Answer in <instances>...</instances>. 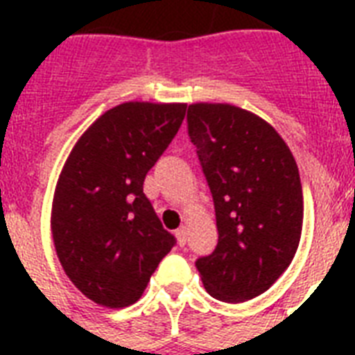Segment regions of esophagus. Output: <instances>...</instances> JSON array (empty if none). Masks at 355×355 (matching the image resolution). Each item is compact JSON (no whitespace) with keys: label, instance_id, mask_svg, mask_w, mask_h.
<instances>
[{"label":"esophagus","instance_id":"esophagus-1","mask_svg":"<svg viewBox=\"0 0 355 355\" xmlns=\"http://www.w3.org/2000/svg\"><path fill=\"white\" fill-rule=\"evenodd\" d=\"M175 236H177V239L180 245H186V241H188V227L178 228L177 232H175Z\"/></svg>","mask_w":355,"mask_h":355}]
</instances>
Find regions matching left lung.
<instances>
[{
  "label": "left lung",
  "mask_w": 355,
  "mask_h": 355,
  "mask_svg": "<svg viewBox=\"0 0 355 355\" xmlns=\"http://www.w3.org/2000/svg\"><path fill=\"white\" fill-rule=\"evenodd\" d=\"M188 132L216 206L217 239L195 261L223 302L265 293L295 258L304 221L297 162L272 125L228 103H195Z\"/></svg>",
  "instance_id": "1"
}]
</instances>
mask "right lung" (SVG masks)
<instances>
[{"mask_svg": "<svg viewBox=\"0 0 355 355\" xmlns=\"http://www.w3.org/2000/svg\"><path fill=\"white\" fill-rule=\"evenodd\" d=\"M184 116L186 103H121L86 128L60 171L51 206L55 250L73 286L99 306L136 302L175 245L144 180Z\"/></svg>", "mask_w": 355, "mask_h": 355, "instance_id": "obj_1", "label": "right lung"}]
</instances>
